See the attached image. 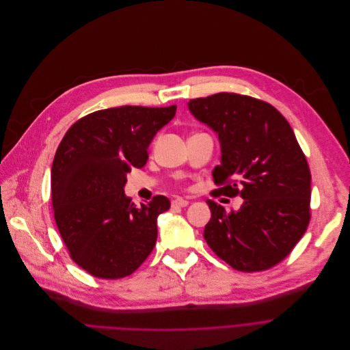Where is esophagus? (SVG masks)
I'll return each mask as SVG.
<instances>
[{"instance_id":"esophagus-1","label":"esophagus","mask_w":350,"mask_h":350,"mask_svg":"<svg viewBox=\"0 0 350 350\" xmlns=\"http://www.w3.org/2000/svg\"><path fill=\"white\" fill-rule=\"evenodd\" d=\"M187 204H189V201L185 200V198H180V197H178V198L171 201V206L172 208H182V206H186Z\"/></svg>"}]
</instances>
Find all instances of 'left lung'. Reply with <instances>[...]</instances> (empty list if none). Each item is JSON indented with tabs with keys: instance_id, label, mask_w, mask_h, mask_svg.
<instances>
[{
	"instance_id": "1",
	"label": "left lung",
	"mask_w": 350,
	"mask_h": 350,
	"mask_svg": "<svg viewBox=\"0 0 350 350\" xmlns=\"http://www.w3.org/2000/svg\"><path fill=\"white\" fill-rule=\"evenodd\" d=\"M196 118L218 132L222 164L213 197H243L239 211L206 200V244L240 271L267 270L286 259L310 222V170L295 133L270 103L234 92L190 99Z\"/></svg>"
}]
</instances>
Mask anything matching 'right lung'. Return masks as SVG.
I'll list each match as a JSON object with an SVG mask.
<instances>
[{"mask_svg": "<svg viewBox=\"0 0 350 350\" xmlns=\"http://www.w3.org/2000/svg\"><path fill=\"white\" fill-rule=\"evenodd\" d=\"M175 113V105L103 109L63 136L51 171L53 218L70 258L91 275L126 277L153 251L157 217L171 202L154 196L136 206L124 186L132 168L146 164L153 136Z\"/></svg>", "mask_w": 350, "mask_h": 350, "instance_id": "add662e5", "label": "right lung"}]
</instances>
